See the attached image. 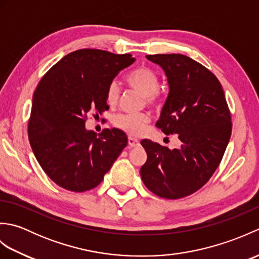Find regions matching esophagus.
<instances>
[{
  "instance_id": "obj_1",
  "label": "esophagus",
  "mask_w": 259,
  "mask_h": 259,
  "mask_svg": "<svg viewBox=\"0 0 259 259\" xmlns=\"http://www.w3.org/2000/svg\"><path fill=\"white\" fill-rule=\"evenodd\" d=\"M128 145L131 148H135V147H138L140 145V142H139L138 139L133 138V137H129V138H128Z\"/></svg>"
}]
</instances>
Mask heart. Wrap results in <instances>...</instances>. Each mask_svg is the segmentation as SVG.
Instances as JSON below:
<instances>
[{
	"label": "heart",
	"mask_w": 259,
	"mask_h": 259,
	"mask_svg": "<svg viewBox=\"0 0 259 259\" xmlns=\"http://www.w3.org/2000/svg\"><path fill=\"white\" fill-rule=\"evenodd\" d=\"M126 83L130 88L140 92L145 97L148 106L158 107L160 104L159 95V76L147 67H140L126 75ZM120 98V87L117 81L110 82L106 92V100L110 107H114ZM150 118L147 113H121L115 115L113 124L131 136H139L145 133Z\"/></svg>",
	"instance_id": "heart-1"
}]
</instances>
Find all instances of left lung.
<instances>
[{
    "instance_id": "left-lung-1",
    "label": "left lung",
    "mask_w": 259,
    "mask_h": 259,
    "mask_svg": "<svg viewBox=\"0 0 259 259\" xmlns=\"http://www.w3.org/2000/svg\"><path fill=\"white\" fill-rule=\"evenodd\" d=\"M167 75L169 93L156 126L177 135L170 150L158 142L141 141L147 161L141 179L153 194L179 199L199 190L216 171L232 135V118L221 82L199 62L184 54H151Z\"/></svg>"
}]
</instances>
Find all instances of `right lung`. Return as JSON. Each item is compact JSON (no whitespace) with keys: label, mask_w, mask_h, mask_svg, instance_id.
I'll return each mask as SVG.
<instances>
[{"label":"right lung","mask_w":259,"mask_h":259,"mask_svg":"<svg viewBox=\"0 0 259 259\" xmlns=\"http://www.w3.org/2000/svg\"><path fill=\"white\" fill-rule=\"evenodd\" d=\"M134 62L131 54L81 49L63 57L38 82L27 135L37 162L58 186L75 192L93 189L128 144L119 129H103L97 137L84 124L91 112L109 109L108 85Z\"/></svg>","instance_id":"add662e5"}]
</instances>
